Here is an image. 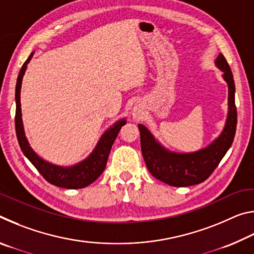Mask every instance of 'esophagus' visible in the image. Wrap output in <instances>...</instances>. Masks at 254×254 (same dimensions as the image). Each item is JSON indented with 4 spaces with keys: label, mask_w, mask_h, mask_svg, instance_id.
I'll return each instance as SVG.
<instances>
[{
    "label": "esophagus",
    "mask_w": 254,
    "mask_h": 254,
    "mask_svg": "<svg viewBox=\"0 0 254 254\" xmlns=\"http://www.w3.org/2000/svg\"><path fill=\"white\" fill-rule=\"evenodd\" d=\"M133 117H134V119H140L141 117V111L139 109H134L133 110Z\"/></svg>",
    "instance_id": "obj_1"
}]
</instances>
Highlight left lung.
<instances>
[{
    "mask_svg": "<svg viewBox=\"0 0 254 254\" xmlns=\"http://www.w3.org/2000/svg\"><path fill=\"white\" fill-rule=\"evenodd\" d=\"M229 86V113L225 127L208 147L189 153L171 152L154 139L147 127L139 124L141 151L147 168L154 178L174 187H186L203 183L212 175L233 143L238 113L235 106V84L231 68L222 54L215 60Z\"/></svg>",
    "mask_w": 254,
    "mask_h": 254,
    "instance_id": "obj_1",
    "label": "left lung"
}]
</instances>
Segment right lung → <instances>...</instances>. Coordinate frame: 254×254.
<instances>
[{"mask_svg": "<svg viewBox=\"0 0 254 254\" xmlns=\"http://www.w3.org/2000/svg\"><path fill=\"white\" fill-rule=\"evenodd\" d=\"M33 53L29 56V58L25 60L22 68L19 72L18 80L15 86V131L16 137H18L19 145L25 157L30 162L36 167L37 170L42 175L47 182L55 185L57 187L67 188V189H78L84 188L100 177L103 171H104L109 158L110 151L112 149L115 139L119 134L121 127L127 123L126 120H120L113 127H111L105 133H103L100 141L96 144L93 152L85 159L75 166L71 167H60L50 163L48 161L41 159L38 154L33 151L32 148L27 140V136L24 134V128L22 123V114H21V103H20V92L21 84L24 71L27 69V65L31 60Z\"/></svg>", "mask_w": 254, "mask_h": 254, "instance_id": "1", "label": "right lung"}]
</instances>
